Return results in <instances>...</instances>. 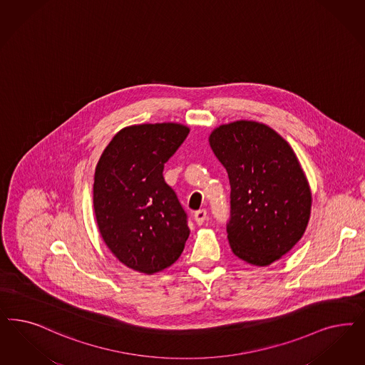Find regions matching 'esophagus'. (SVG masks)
<instances>
[{"instance_id":"34e87169","label":"esophagus","mask_w":365,"mask_h":365,"mask_svg":"<svg viewBox=\"0 0 365 365\" xmlns=\"http://www.w3.org/2000/svg\"><path fill=\"white\" fill-rule=\"evenodd\" d=\"M205 219H207V211L205 210H199V211L195 212V222L199 225L204 223Z\"/></svg>"}]
</instances>
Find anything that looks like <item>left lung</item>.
Wrapping results in <instances>:
<instances>
[{
    "instance_id": "obj_1",
    "label": "left lung",
    "mask_w": 365,
    "mask_h": 365,
    "mask_svg": "<svg viewBox=\"0 0 365 365\" xmlns=\"http://www.w3.org/2000/svg\"><path fill=\"white\" fill-rule=\"evenodd\" d=\"M210 145L230 178L231 250L250 264L269 266L294 247L310 219L312 192L294 150L255 120L220 125Z\"/></svg>"
}]
</instances>
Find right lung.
Returning a JSON list of instances; mask_svg holds the SVG:
<instances>
[{"label":"right lung","mask_w":365,"mask_h":365,"mask_svg":"<svg viewBox=\"0 0 365 365\" xmlns=\"http://www.w3.org/2000/svg\"><path fill=\"white\" fill-rule=\"evenodd\" d=\"M188 133V126L173 122L128 126L113 137L95 168L99 234L131 270L152 275L184 251L187 213L163 172Z\"/></svg>","instance_id":"1"}]
</instances>
